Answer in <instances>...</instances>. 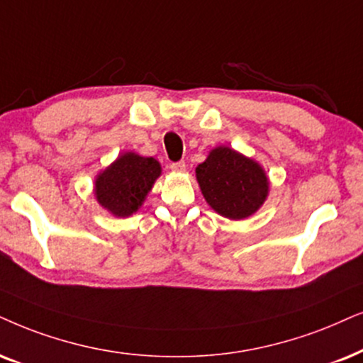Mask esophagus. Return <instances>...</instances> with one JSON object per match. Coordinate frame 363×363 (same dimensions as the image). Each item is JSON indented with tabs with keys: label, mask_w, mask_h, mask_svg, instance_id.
I'll return each mask as SVG.
<instances>
[{
	"label": "esophagus",
	"mask_w": 363,
	"mask_h": 363,
	"mask_svg": "<svg viewBox=\"0 0 363 363\" xmlns=\"http://www.w3.org/2000/svg\"><path fill=\"white\" fill-rule=\"evenodd\" d=\"M169 167H171V171H174V172H184L186 171V162H184V160H179V162H172Z\"/></svg>",
	"instance_id": "obj_1"
}]
</instances>
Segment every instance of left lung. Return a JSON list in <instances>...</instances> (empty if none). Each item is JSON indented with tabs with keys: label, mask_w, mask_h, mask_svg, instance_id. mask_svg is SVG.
<instances>
[{
	"label": "left lung",
	"mask_w": 363,
	"mask_h": 363,
	"mask_svg": "<svg viewBox=\"0 0 363 363\" xmlns=\"http://www.w3.org/2000/svg\"><path fill=\"white\" fill-rule=\"evenodd\" d=\"M206 203L228 219L250 218L268 197L269 181L264 169L253 159L219 145L196 167Z\"/></svg>",
	"instance_id": "1"
}]
</instances>
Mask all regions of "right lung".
<instances>
[{
  "instance_id": "add662e5",
  "label": "right lung",
  "mask_w": 363,
  "mask_h": 363,
  "mask_svg": "<svg viewBox=\"0 0 363 363\" xmlns=\"http://www.w3.org/2000/svg\"><path fill=\"white\" fill-rule=\"evenodd\" d=\"M160 171L154 157H142L135 152L118 155L95 179V197L108 213L127 218L139 211Z\"/></svg>"
}]
</instances>
